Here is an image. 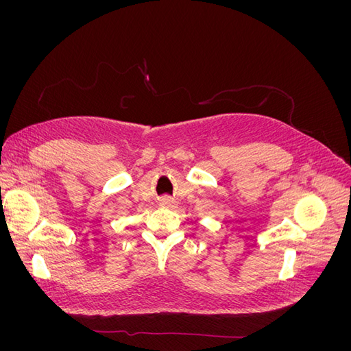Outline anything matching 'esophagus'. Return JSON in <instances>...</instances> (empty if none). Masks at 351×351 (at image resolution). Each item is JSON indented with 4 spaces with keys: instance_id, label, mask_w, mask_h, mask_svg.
<instances>
[{
    "instance_id": "obj_1",
    "label": "esophagus",
    "mask_w": 351,
    "mask_h": 351,
    "mask_svg": "<svg viewBox=\"0 0 351 351\" xmlns=\"http://www.w3.org/2000/svg\"><path fill=\"white\" fill-rule=\"evenodd\" d=\"M161 204L165 205V206H169V205L174 204V199L168 197V196H164V197H161Z\"/></svg>"
}]
</instances>
